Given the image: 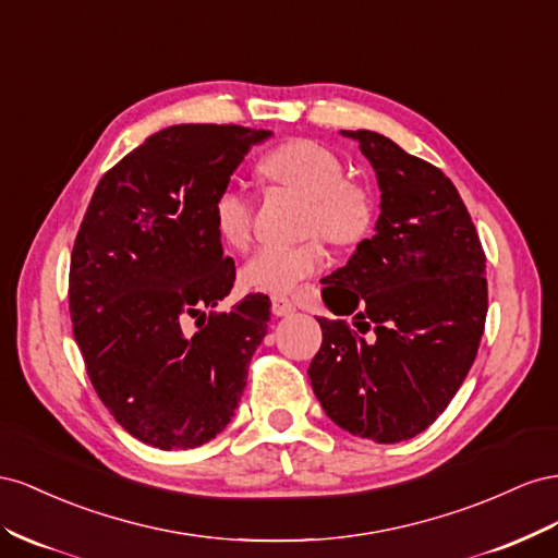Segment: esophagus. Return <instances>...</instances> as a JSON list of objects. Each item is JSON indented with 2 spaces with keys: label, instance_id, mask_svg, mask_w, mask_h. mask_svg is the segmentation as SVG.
<instances>
[{
  "label": "esophagus",
  "instance_id": "1",
  "mask_svg": "<svg viewBox=\"0 0 558 558\" xmlns=\"http://www.w3.org/2000/svg\"><path fill=\"white\" fill-rule=\"evenodd\" d=\"M296 308H294V304L290 299H284V296H276L274 299V315H278V317H288V315H292Z\"/></svg>",
  "mask_w": 558,
  "mask_h": 558
}]
</instances>
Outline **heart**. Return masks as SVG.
<instances>
[{
    "label": "heart",
    "mask_w": 558,
    "mask_h": 558,
    "mask_svg": "<svg viewBox=\"0 0 558 558\" xmlns=\"http://www.w3.org/2000/svg\"><path fill=\"white\" fill-rule=\"evenodd\" d=\"M259 174L306 201L304 229L325 241L355 243L372 225V203L364 189L343 180L337 156L311 140H294L264 156ZM217 235L231 247H243L250 238L252 210L235 189H221L213 203ZM325 252L317 241L296 245H264L238 270V282L247 292L290 294L301 280L317 274Z\"/></svg>",
    "instance_id": "obj_1"
}]
</instances>
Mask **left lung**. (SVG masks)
<instances>
[{
  "label": "left lung",
  "mask_w": 558,
  "mask_h": 558,
  "mask_svg": "<svg viewBox=\"0 0 558 558\" xmlns=\"http://www.w3.org/2000/svg\"><path fill=\"white\" fill-rule=\"evenodd\" d=\"M380 189L376 235L325 278L343 320H317L323 345L308 376L327 416L350 435L395 444L449 407L484 333L486 257L472 217L439 168L374 131H341Z\"/></svg>",
  "instance_id": "obj_1"
}]
</instances>
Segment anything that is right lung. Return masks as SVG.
I'll list each match as a JSON object with an SVG mask.
<instances>
[{"label": "right lung", "mask_w": 558, "mask_h": 558, "mask_svg": "<svg viewBox=\"0 0 558 558\" xmlns=\"http://www.w3.org/2000/svg\"><path fill=\"white\" fill-rule=\"evenodd\" d=\"M270 131L182 123L102 174L70 262V315L95 392L149 447L196 449L241 402L270 301L210 313L235 280L213 203ZM189 316L197 320L183 331Z\"/></svg>", "instance_id": "obj_1"}]
</instances>
